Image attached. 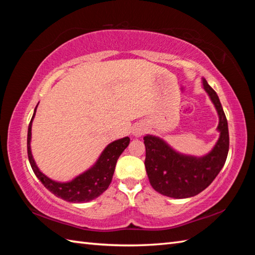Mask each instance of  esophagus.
<instances>
[{
  "label": "esophagus",
  "instance_id": "esophagus-1",
  "mask_svg": "<svg viewBox=\"0 0 255 255\" xmlns=\"http://www.w3.org/2000/svg\"><path fill=\"white\" fill-rule=\"evenodd\" d=\"M134 136H137V137H139V136H141V134L143 133V129H141V128H136V129H133V132H132Z\"/></svg>",
  "mask_w": 255,
  "mask_h": 255
}]
</instances>
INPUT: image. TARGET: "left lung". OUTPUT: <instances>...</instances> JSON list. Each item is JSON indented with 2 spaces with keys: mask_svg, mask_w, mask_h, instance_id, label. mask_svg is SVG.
Returning a JSON list of instances; mask_svg holds the SVG:
<instances>
[{
  "mask_svg": "<svg viewBox=\"0 0 255 255\" xmlns=\"http://www.w3.org/2000/svg\"><path fill=\"white\" fill-rule=\"evenodd\" d=\"M203 86L219 116L220 136L214 149L202 158L184 155L155 136L143 137L145 171L156 192L173 198H187L203 192L219 174L229 151L228 122L217 93L203 79Z\"/></svg>",
  "mask_w": 255,
  "mask_h": 255,
  "instance_id": "1",
  "label": "left lung"
}]
</instances>
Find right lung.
<instances>
[{
    "instance_id": "obj_1",
    "label": "right lung",
    "mask_w": 255,
    "mask_h": 255,
    "mask_svg": "<svg viewBox=\"0 0 255 255\" xmlns=\"http://www.w3.org/2000/svg\"><path fill=\"white\" fill-rule=\"evenodd\" d=\"M36 108L29 123L28 133H27V153H28V160L31 169L38 177V180L44 184V186L48 191L55 194L57 197L62 198L70 203H86L99 197L110 186L114 171H115L116 162L119 155L128 147L130 139L125 137L123 139L115 140V141L108 144L100 155L99 160L96 161V163L88 171L73 178L72 181L67 183L52 181L38 169L35 160L32 159L30 151L31 123L35 117Z\"/></svg>"
}]
</instances>
